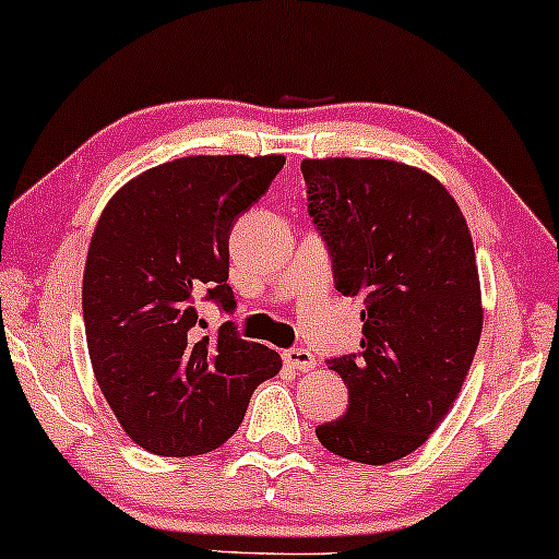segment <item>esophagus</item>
I'll use <instances>...</instances> for the list:
<instances>
[{"label": "esophagus", "instance_id": "34e87169", "mask_svg": "<svg viewBox=\"0 0 559 559\" xmlns=\"http://www.w3.org/2000/svg\"><path fill=\"white\" fill-rule=\"evenodd\" d=\"M282 359H285V364L290 369H298V372H309V369H313V354L311 350L306 348H287L285 354H282Z\"/></svg>", "mask_w": 559, "mask_h": 559}]
</instances>
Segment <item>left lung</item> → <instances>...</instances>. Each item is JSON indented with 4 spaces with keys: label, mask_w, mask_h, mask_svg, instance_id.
I'll return each mask as SVG.
<instances>
[{
    "label": "left lung",
    "mask_w": 559,
    "mask_h": 559,
    "mask_svg": "<svg viewBox=\"0 0 559 559\" xmlns=\"http://www.w3.org/2000/svg\"><path fill=\"white\" fill-rule=\"evenodd\" d=\"M309 216L337 293L361 300V350L330 359L346 415L317 428L324 449L388 465L449 415L480 341L483 306L467 222L447 187L380 158L304 160Z\"/></svg>",
    "instance_id": "8db88e82"
}]
</instances>
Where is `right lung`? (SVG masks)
I'll return each mask as SVG.
<instances>
[{
  "mask_svg": "<svg viewBox=\"0 0 559 559\" xmlns=\"http://www.w3.org/2000/svg\"><path fill=\"white\" fill-rule=\"evenodd\" d=\"M285 155H190L123 185L94 227L84 328L94 378L134 443L195 456L227 443L277 350L235 324L200 335V304L235 309L229 235L266 195Z\"/></svg>",
  "mask_w": 559,
  "mask_h": 559,
  "instance_id": "obj_1",
  "label": "right lung"
}]
</instances>
